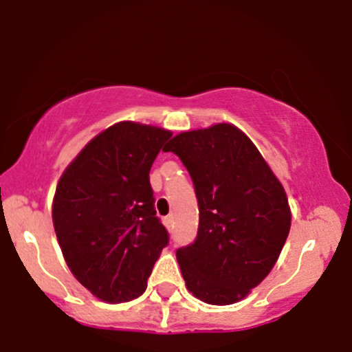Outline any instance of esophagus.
Wrapping results in <instances>:
<instances>
[{
  "label": "esophagus",
  "mask_w": 352,
  "mask_h": 352,
  "mask_svg": "<svg viewBox=\"0 0 352 352\" xmlns=\"http://www.w3.org/2000/svg\"><path fill=\"white\" fill-rule=\"evenodd\" d=\"M164 224H166L167 229H172L173 228V216L164 217Z\"/></svg>",
  "instance_id": "1"
}]
</instances>
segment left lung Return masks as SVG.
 Masks as SVG:
<instances>
[{
    "mask_svg": "<svg viewBox=\"0 0 352 352\" xmlns=\"http://www.w3.org/2000/svg\"><path fill=\"white\" fill-rule=\"evenodd\" d=\"M198 199V235L177 250L186 289L212 305L245 299L278 261L291 229L281 182L245 133L230 123L173 136Z\"/></svg>",
    "mask_w": 352,
    "mask_h": 352,
    "instance_id": "obj_1",
    "label": "left lung"
}]
</instances>
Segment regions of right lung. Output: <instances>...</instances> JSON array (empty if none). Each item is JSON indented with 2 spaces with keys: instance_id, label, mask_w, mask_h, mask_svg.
Returning a JSON list of instances; mask_svg holds the SVG:
<instances>
[{
  "instance_id": "obj_1",
  "label": "right lung",
  "mask_w": 352,
  "mask_h": 352,
  "mask_svg": "<svg viewBox=\"0 0 352 352\" xmlns=\"http://www.w3.org/2000/svg\"><path fill=\"white\" fill-rule=\"evenodd\" d=\"M170 136L151 124L115 123L60 177L53 228L71 273L97 299L118 304L140 297L168 243L149 170Z\"/></svg>"
}]
</instances>
